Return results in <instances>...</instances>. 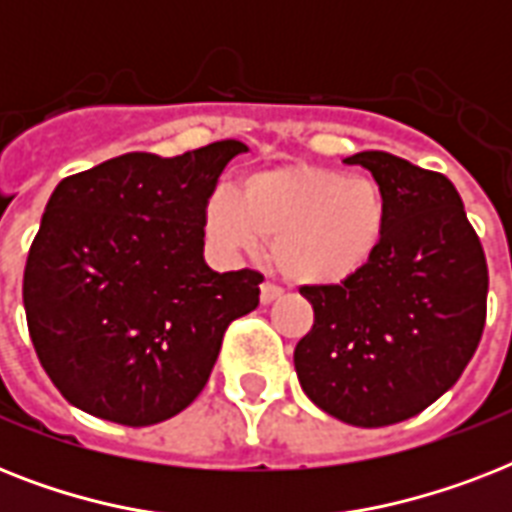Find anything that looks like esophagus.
I'll use <instances>...</instances> for the list:
<instances>
[{
	"label": "esophagus",
	"mask_w": 512,
	"mask_h": 512,
	"mask_svg": "<svg viewBox=\"0 0 512 512\" xmlns=\"http://www.w3.org/2000/svg\"><path fill=\"white\" fill-rule=\"evenodd\" d=\"M281 297V289L276 287V284H271V281H265L263 287H260V303L263 305H271L273 300H279Z\"/></svg>",
	"instance_id": "obj_1"
}]
</instances>
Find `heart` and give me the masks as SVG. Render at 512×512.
<instances>
[{"instance_id":"b5f03b06","label":"heart","mask_w":512,"mask_h":512,"mask_svg":"<svg viewBox=\"0 0 512 512\" xmlns=\"http://www.w3.org/2000/svg\"><path fill=\"white\" fill-rule=\"evenodd\" d=\"M385 223V193L372 177L311 164L247 172L241 193L220 188L204 207L215 244L257 252L268 241L279 271L300 287L356 279L377 255Z\"/></svg>"}]
</instances>
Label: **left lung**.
Instances as JSON below:
<instances>
[{"label":"left lung","mask_w":512,"mask_h":512,"mask_svg":"<svg viewBox=\"0 0 512 512\" xmlns=\"http://www.w3.org/2000/svg\"><path fill=\"white\" fill-rule=\"evenodd\" d=\"M372 172L388 223L377 255L340 287H303L313 329L295 348L305 396L356 428L409 420L444 396L484 332L489 271L452 180L385 151Z\"/></svg>","instance_id":"8db88e82"}]
</instances>
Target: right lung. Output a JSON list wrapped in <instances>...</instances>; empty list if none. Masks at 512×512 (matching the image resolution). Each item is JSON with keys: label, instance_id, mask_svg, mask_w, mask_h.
<instances>
[{"label": "right lung", "instance_id": "obj_1", "mask_svg": "<svg viewBox=\"0 0 512 512\" xmlns=\"http://www.w3.org/2000/svg\"><path fill=\"white\" fill-rule=\"evenodd\" d=\"M241 140L122 154L60 180L28 249L23 308L68 404L130 428L183 412L263 276L204 260V207Z\"/></svg>", "mask_w": 512, "mask_h": 512}]
</instances>
